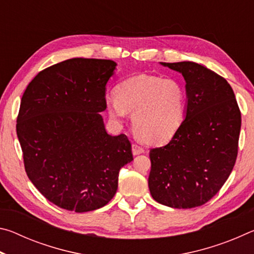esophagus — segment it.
Instances as JSON below:
<instances>
[{
    "instance_id": "1",
    "label": "esophagus",
    "mask_w": 254,
    "mask_h": 254,
    "mask_svg": "<svg viewBox=\"0 0 254 254\" xmlns=\"http://www.w3.org/2000/svg\"><path fill=\"white\" fill-rule=\"evenodd\" d=\"M132 152H133V154H134V156H136V154H141V153L144 152V148L140 147V145H137L135 143H133L132 144Z\"/></svg>"
}]
</instances>
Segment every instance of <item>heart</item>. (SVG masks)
<instances>
[{
	"mask_svg": "<svg viewBox=\"0 0 254 254\" xmlns=\"http://www.w3.org/2000/svg\"><path fill=\"white\" fill-rule=\"evenodd\" d=\"M109 101L106 111L115 122L132 114V126L141 140L161 144L173 137L186 114L187 96L184 86L175 78L137 75L122 81Z\"/></svg>",
	"mask_w": 254,
	"mask_h": 254,
	"instance_id": "b5f03b06",
	"label": "heart"
}]
</instances>
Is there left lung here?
Listing matches in <instances>:
<instances>
[{
    "mask_svg": "<svg viewBox=\"0 0 254 254\" xmlns=\"http://www.w3.org/2000/svg\"><path fill=\"white\" fill-rule=\"evenodd\" d=\"M186 80L187 110L168 144L150 150L148 184L153 199L192 208L220 191L235 165L241 112L225 78L191 62L161 63Z\"/></svg>",
    "mask_w": 254,
    "mask_h": 254,
    "instance_id": "1",
    "label": "left lung"
}]
</instances>
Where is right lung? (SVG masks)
Segmentation results:
<instances>
[{
    "label": "right lung",
    "mask_w": 254,
    "mask_h": 254,
    "mask_svg": "<svg viewBox=\"0 0 254 254\" xmlns=\"http://www.w3.org/2000/svg\"><path fill=\"white\" fill-rule=\"evenodd\" d=\"M113 60L72 58L30 81L16 119L24 169L58 207L84 213L113 198L119 171L133 160L126 134H107L101 117Z\"/></svg>",
    "instance_id": "right-lung-1"
}]
</instances>
